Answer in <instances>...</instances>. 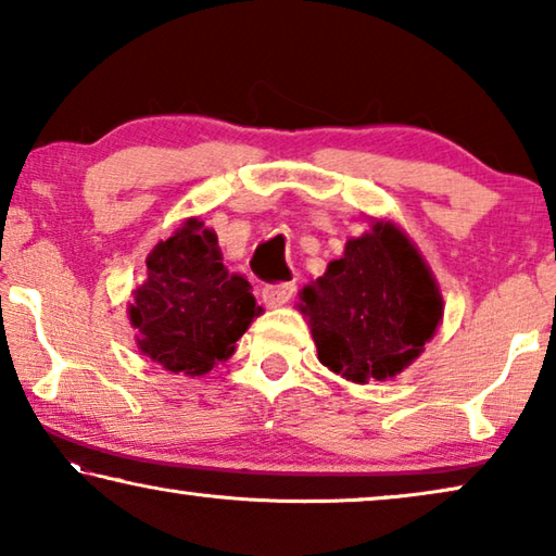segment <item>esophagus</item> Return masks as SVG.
I'll return each instance as SVG.
<instances>
[{
  "mask_svg": "<svg viewBox=\"0 0 556 556\" xmlns=\"http://www.w3.org/2000/svg\"><path fill=\"white\" fill-rule=\"evenodd\" d=\"M293 295H295V283H276V286L263 288V303L268 305V308H280V305H286Z\"/></svg>",
  "mask_w": 556,
  "mask_h": 556,
  "instance_id": "34e87169",
  "label": "esophagus"
}]
</instances>
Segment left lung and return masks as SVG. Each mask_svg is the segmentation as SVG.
<instances>
[{"instance_id": "8db88e82", "label": "left lung", "mask_w": 556, "mask_h": 556, "mask_svg": "<svg viewBox=\"0 0 556 556\" xmlns=\"http://www.w3.org/2000/svg\"><path fill=\"white\" fill-rule=\"evenodd\" d=\"M318 361L353 383L412 366L444 316L439 286L406 232L376 220L301 291Z\"/></svg>"}]
</instances>
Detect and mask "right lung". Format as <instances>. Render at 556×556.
I'll list each match as a JSON object with an SVG mask.
<instances>
[{
    "mask_svg": "<svg viewBox=\"0 0 556 556\" xmlns=\"http://www.w3.org/2000/svg\"><path fill=\"white\" fill-rule=\"evenodd\" d=\"M243 276L223 265L218 236L188 218L148 255V278L132 293L138 349L167 371L203 376L228 361L263 308Z\"/></svg>",
    "mask_w": 556,
    "mask_h": 556,
    "instance_id": "obj_1",
    "label": "right lung"
}]
</instances>
